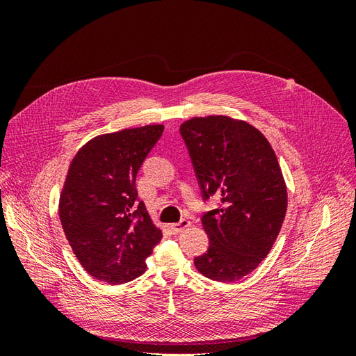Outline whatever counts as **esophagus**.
I'll return each instance as SVG.
<instances>
[{"label": "esophagus", "mask_w": 356, "mask_h": 356, "mask_svg": "<svg viewBox=\"0 0 356 356\" xmlns=\"http://www.w3.org/2000/svg\"><path fill=\"white\" fill-rule=\"evenodd\" d=\"M190 227V221H187V220H181L179 222H177V224H172L170 225V232L174 233V234H178V233H181V232H184L186 229H188Z\"/></svg>", "instance_id": "obj_1"}]
</instances>
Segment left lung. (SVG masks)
I'll list each match as a JSON object with an SVG mask.
<instances>
[{"label":"left lung","mask_w":356,"mask_h":356,"mask_svg":"<svg viewBox=\"0 0 356 356\" xmlns=\"http://www.w3.org/2000/svg\"><path fill=\"white\" fill-rule=\"evenodd\" d=\"M203 200L221 208L202 217L208 251L195 258L197 270L218 282L251 273L270 252L286 213V186L266 136L227 115L193 117L179 127Z\"/></svg>","instance_id":"1"}]
</instances>
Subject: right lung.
I'll list each match as a JSON object with an SVG mask.
<instances>
[{
    "instance_id": "obj_1",
    "label": "right lung",
    "mask_w": 356,
    "mask_h": 356,
    "mask_svg": "<svg viewBox=\"0 0 356 356\" xmlns=\"http://www.w3.org/2000/svg\"><path fill=\"white\" fill-rule=\"evenodd\" d=\"M163 124L95 136L74 156L59 199V218L72 252L90 276L120 285L141 276L161 239L136 175Z\"/></svg>"
}]
</instances>
